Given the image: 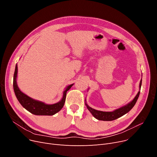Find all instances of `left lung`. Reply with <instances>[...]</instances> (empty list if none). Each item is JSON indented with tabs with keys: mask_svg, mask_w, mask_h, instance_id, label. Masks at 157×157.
Segmentation results:
<instances>
[{
	"mask_svg": "<svg viewBox=\"0 0 157 157\" xmlns=\"http://www.w3.org/2000/svg\"><path fill=\"white\" fill-rule=\"evenodd\" d=\"M141 84H142V79L141 80V81H140V84H139L140 88L141 87ZM140 90H139V92L137 93V94L136 95L133 101H132V102H130L127 105L122 107V108L112 112H104L101 111H97L92 108H90L86 103L85 104L86 105L87 109L90 111V113L92 114L93 116L96 119L98 120H102V121H113L122 117L123 115L125 114L126 113H127L128 111L131 110V109L134 106V105L136 104L137 101V98L140 94Z\"/></svg>",
	"mask_w": 157,
	"mask_h": 157,
	"instance_id": "1",
	"label": "left lung"
}]
</instances>
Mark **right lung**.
Segmentation results:
<instances>
[{"instance_id":"add662e5","label":"right lung","mask_w":157,"mask_h":157,"mask_svg":"<svg viewBox=\"0 0 157 157\" xmlns=\"http://www.w3.org/2000/svg\"><path fill=\"white\" fill-rule=\"evenodd\" d=\"M17 73L18 66L16 65L13 77V88L16 98L24 108L35 115H46V116H52L62 109L65 102L67 92L72 87L73 84L68 86L66 88L63 92L62 99L60 102L54 104H46L42 102L34 100L20 91L16 83Z\"/></svg>"}]
</instances>
